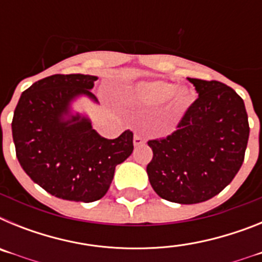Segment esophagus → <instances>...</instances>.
<instances>
[{
    "label": "esophagus",
    "instance_id": "1",
    "mask_svg": "<svg viewBox=\"0 0 262 262\" xmlns=\"http://www.w3.org/2000/svg\"><path fill=\"white\" fill-rule=\"evenodd\" d=\"M145 143V139H143L140 135L134 136V145L135 147H139V145H143Z\"/></svg>",
    "mask_w": 262,
    "mask_h": 262
}]
</instances>
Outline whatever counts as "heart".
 I'll return each instance as SVG.
<instances>
[{
	"label": "heart",
	"mask_w": 262,
	"mask_h": 262,
	"mask_svg": "<svg viewBox=\"0 0 262 262\" xmlns=\"http://www.w3.org/2000/svg\"><path fill=\"white\" fill-rule=\"evenodd\" d=\"M129 101L142 106H160L169 102V108L173 114H178L187 107L191 101V94L185 86H178L174 82L165 80L151 81L139 85Z\"/></svg>",
	"instance_id": "1"
}]
</instances>
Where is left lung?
<instances>
[{"mask_svg":"<svg viewBox=\"0 0 262 262\" xmlns=\"http://www.w3.org/2000/svg\"><path fill=\"white\" fill-rule=\"evenodd\" d=\"M198 98L177 129L149 140L151 186L169 202L193 205L211 200L232 181L244 161L249 124L244 101L219 81L187 78Z\"/></svg>","mask_w":262,"mask_h":262,"instance_id":"left-lung-1","label":"left lung"}]
</instances>
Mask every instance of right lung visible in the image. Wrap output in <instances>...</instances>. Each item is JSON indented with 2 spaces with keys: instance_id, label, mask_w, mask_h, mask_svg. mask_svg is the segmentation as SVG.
Here are the masks:
<instances>
[{
  "instance_id": "1",
  "label": "right lung",
  "mask_w": 262,
  "mask_h": 262,
  "mask_svg": "<svg viewBox=\"0 0 262 262\" xmlns=\"http://www.w3.org/2000/svg\"><path fill=\"white\" fill-rule=\"evenodd\" d=\"M96 76L52 75L36 81L20 96L11 131L15 154L32 181L52 195L75 202L101 200L115 166L134 151V134L105 139L90 120L72 114L71 102L86 96L98 102Z\"/></svg>"
}]
</instances>
